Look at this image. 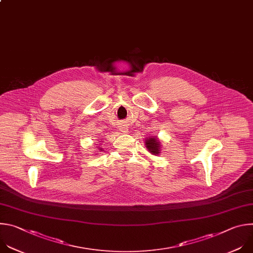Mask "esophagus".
I'll use <instances>...</instances> for the list:
<instances>
[{"mask_svg": "<svg viewBox=\"0 0 253 253\" xmlns=\"http://www.w3.org/2000/svg\"><path fill=\"white\" fill-rule=\"evenodd\" d=\"M128 130H129V129H128V127H127V126H125V125H123V126H121V127H120V131H121V132H123V133H127V132H128Z\"/></svg>", "mask_w": 253, "mask_h": 253, "instance_id": "esophagus-1", "label": "esophagus"}]
</instances>
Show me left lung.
<instances>
[{
    "label": "left lung",
    "mask_w": 253,
    "mask_h": 253,
    "mask_svg": "<svg viewBox=\"0 0 253 253\" xmlns=\"http://www.w3.org/2000/svg\"><path fill=\"white\" fill-rule=\"evenodd\" d=\"M145 145L148 151L152 155H159L161 153V141L158 139V137L150 136L145 139Z\"/></svg>",
    "instance_id": "left-lung-1"
}]
</instances>
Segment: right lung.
I'll list each match as a JSON object with an SVG mask.
<instances>
[{
  "mask_svg": "<svg viewBox=\"0 0 253 253\" xmlns=\"http://www.w3.org/2000/svg\"><path fill=\"white\" fill-rule=\"evenodd\" d=\"M102 141H103V140H101L100 142H102ZM98 143H99V142H98ZM101 145H102V144H100V146H98V150H99V151H102V150H103V148H101Z\"/></svg>",
  "mask_w": 253,
  "mask_h": 253,
  "instance_id": "1",
  "label": "right lung"
}]
</instances>
